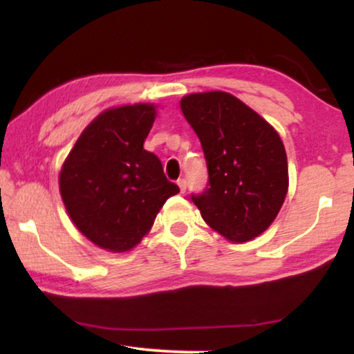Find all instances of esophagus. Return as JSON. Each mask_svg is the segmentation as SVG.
Masks as SVG:
<instances>
[{
    "mask_svg": "<svg viewBox=\"0 0 354 354\" xmlns=\"http://www.w3.org/2000/svg\"><path fill=\"white\" fill-rule=\"evenodd\" d=\"M177 185H178V188H180V192H182V193L187 190V180H185V178H178V180H177Z\"/></svg>",
    "mask_w": 354,
    "mask_h": 354,
    "instance_id": "1",
    "label": "esophagus"
}]
</instances>
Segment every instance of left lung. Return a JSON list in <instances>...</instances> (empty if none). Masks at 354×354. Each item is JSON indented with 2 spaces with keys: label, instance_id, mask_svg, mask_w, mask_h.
Instances as JSON below:
<instances>
[{
  "label": "left lung",
  "instance_id": "left-lung-1",
  "mask_svg": "<svg viewBox=\"0 0 354 354\" xmlns=\"http://www.w3.org/2000/svg\"><path fill=\"white\" fill-rule=\"evenodd\" d=\"M182 113L200 138L207 185L192 200L211 229L243 243L277 217L288 190V162L279 133L225 91L183 96Z\"/></svg>",
  "mask_w": 354,
  "mask_h": 354
}]
</instances>
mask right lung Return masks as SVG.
I'll return each mask as SVG.
<instances>
[{
	"label": "right lung",
	"mask_w": 354,
	"mask_h": 354,
	"mask_svg": "<svg viewBox=\"0 0 354 354\" xmlns=\"http://www.w3.org/2000/svg\"><path fill=\"white\" fill-rule=\"evenodd\" d=\"M154 118L153 104L104 111L82 132L61 169L66 209L100 248H133L167 198L180 192L164 176L156 154L143 148Z\"/></svg>",
	"instance_id": "add662e5"
}]
</instances>
